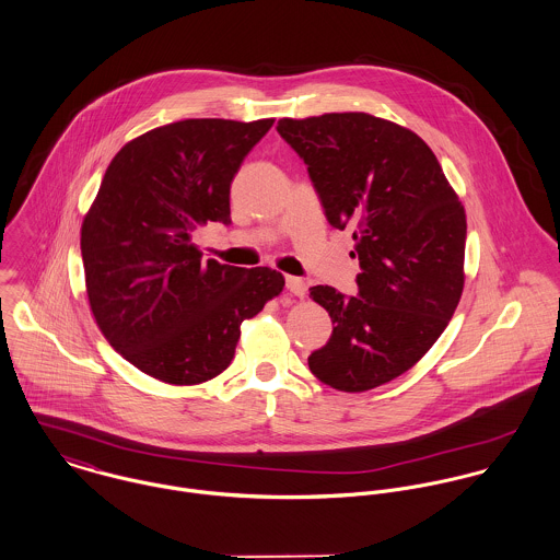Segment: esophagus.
<instances>
[{
  "label": "esophagus",
  "instance_id": "34e87169",
  "mask_svg": "<svg viewBox=\"0 0 560 560\" xmlns=\"http://www.w3.org/2000/svg\"><path fill=\"white\" fill-rule=\"evenodd\" d=\"M285 285H288L290 294H294L299 299H303L307 294V285H305V281L301 277H285Z\"/></svg>",
  "mask_w": 560,
  "mask_h": 560
}]
</instances>
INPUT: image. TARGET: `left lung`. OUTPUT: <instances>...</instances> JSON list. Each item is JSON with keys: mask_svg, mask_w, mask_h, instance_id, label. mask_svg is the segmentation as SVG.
Here are the masks:
<instances>
[{"mask_svg": "<svg viewBox=\"0 0 560 560\" xmlns=\"http://www.w3.org/2000/svg\"><path fill=\"white\" fill-rule=\"evenodd\" d=\"M305 161L326 219L352 230L357 296L330 285L310 296L332 335L311 352L319 382L363 393L408 372L446 328L464 290L466 212L430 145L370 114L277 125Z\"/></svg>", "mask_w": 560, "mask_h": 560, "instance_id": "1", "label": "left lung"}]
</instances>
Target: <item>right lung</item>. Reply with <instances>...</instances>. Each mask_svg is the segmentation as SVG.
<instances>
[{
  "label": "right lung",
  "instance_id": "1",
  "mask_svg": "<svg viewBox=\"0 0 560 560\" xmlns=\"http://www.w3.org/2000/svg\"><path fill=\"white\" fill-rule=\"evenodd\" d=\"M272 118L183 120L152 128L109 163L81 225L94 319L130 365L167 384L225 372L241 324L279 296L281 272L203 259L190 241L230 225V185Z\"/></svg>",
  "mask_w": 560,
  "mask_h": 560
}]
</instances>
